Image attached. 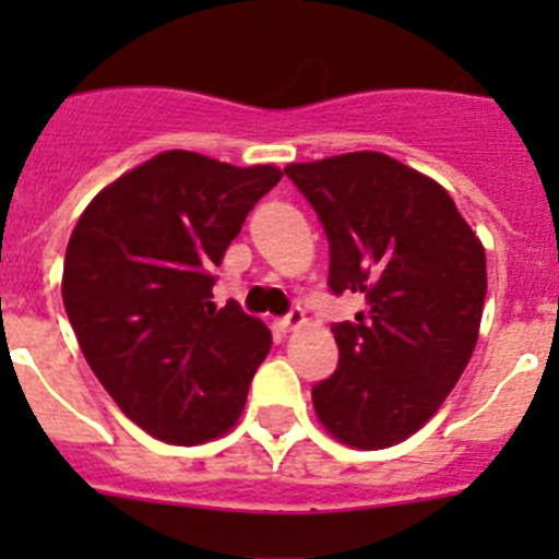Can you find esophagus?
Here are the masks:
<instances>
[{
  "label": "esophagus",
  "mask_w": 559,
  "mask_h": 559,
  "mask_svg": "<svg viewBox=\"0 0 559 559\" xmlns=\"http://www.w3.org/2000/svg\"><path fill=\"white\" fill-rule=\"evenodd\" d=\"M302 324H305V310L299 308V305H296V308H290L288 316H283V319H280V328L283 330H296V328H302Z\"/></svg>",
  "instance_id": "1"
}]
</instances>
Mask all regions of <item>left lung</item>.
<instances>
[{"mask_svg":"<svg viewBox=\"0 0 559 559\" xmlns=\"http://www.w3.org/2000/svg\"><path fill=\"white\" fill-rule=\"evenodd\" d=\"M324 226L328 285L367 310L333 324L338 367L313 386L322 426L378 451L412 437L462 378L487 296L484 246L437 181L386 153L285 167Z\"/></svg>","mask_w":559,"mask_h":559,"instance_id":"obj_1","label":"left lung"}]
</instances>
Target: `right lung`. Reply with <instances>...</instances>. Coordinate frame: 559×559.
Segmentation results:
<instances>
[{
  "label": "right lung",
  "instance_id": "right-lung-1",
  "mask_svg": "<svg viewBox=\"0 0 559 559\" xmlns=\"http://www.w3.org/2000/svg\"><path fill=\"white\" fill-rule=\"evenodd\" d=\"M283 179L167 151L108 185L78 221L63 308L88 367L128 419L170 445L235 426L271 333L212 285L246 215Z\"/></svg>",
  "mask_w": 559,
  "mask_h": 559
}]
</instances>
